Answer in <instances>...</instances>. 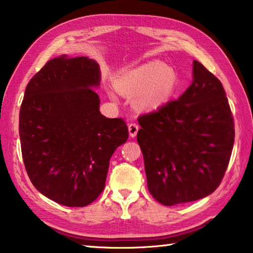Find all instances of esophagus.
<instances>
[{
  "mask_svg": "<svg viewBox=\"0 0 253 253\" xmlns=\"http://www.w3.org/2000/svg\"><path fill=\"white\" fill-rule=\"evenodd\" d=\"M138 129H139V127L135 123H131V124H129V125H128V130H129V136L130 137H135L137 135V131H138Z\"/></svg>",
  "mask_w": 253,
  "mask_h": 253,
  "instance_id": "esophagus-1",
  "label": "esophagus"
}]
</instances>
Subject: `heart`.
<instances>
[{"mask_svg":"<svg viewBox=\"0 0 253 253\" xmlns=\"http://www.w3.org/2000/svg\"><path fill=\"white\" fill-rule=\"evenodd\" d=\"M177 84L172 67L161 61H149L119 74L115 80L117 90L125 96H135L140 110H155L168 101Z\"/></svg>","mask_w":253,"mask_h":253,"instance_id":"b5f03b06","label":"heart"}]
</instances>
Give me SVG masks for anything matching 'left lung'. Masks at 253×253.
I'll return each mask as SVG.
<instances>
[{
	"label": "left lung",
	"mask_w": 253,
	"mask_h": 253,
	"mask_svg": "<svg viewBox=\"0 0 253 253\" xmlns=\"http://www.w3.org/2000/svg\"><path fill=\"white\" fill-rule=\"evenodd\" d=\"M149 193L172 207L213 193L228 169L234 122L221 81L193 61V81L176 100L138 117Z\"/></svg>",
	"instance_id": "8db88e82"
}]
</instances>
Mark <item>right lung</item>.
Instances as JSON below:
<instances>
[{"mask_svg": "<svg viewBox=\"0 0 253 253\" xmlns=\"http://www.w3.org/2000/svg\"><path fill=\"white\" fill-rule=\"evenodd\" d=\"M95 60L51 59L33 76L20 109L23 163L34 187L65 207L92 203L104 191L109 160L126 143L123 118L99 111Z\"/></svg>", "mask_w": 253, "mask_h": 253, "instance_id": "add662e5", "label": "right lung"}]
</instances>
